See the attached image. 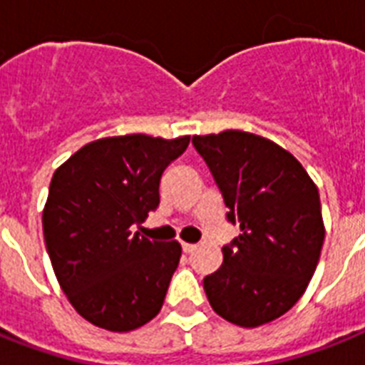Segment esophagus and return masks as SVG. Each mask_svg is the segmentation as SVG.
<instances>
[{
  "label": "esophagus",
  "mask_w": 365,
  "mask_h": 365,
  "mask_svg": "<svg viewBox=\"0 0 365 365\" xmlns=\"http://www.w3.org/2000/svg\"><path fill=\"white\" fill-rule=\"evenodd\" d=\"M183 253H192V251L197 250V244H182Z\"/></svg>",
  "instance_id": "obj_1"
}]
</instances>
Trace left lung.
<instances>
[{"mask_svg": "<svg viewBox=\"0 0 365 365\" xmlns=\"http://www.w3.org/2000/svg\"><path fill=\"white\" fill-rule=\"evenodd\" d=\"M240 234L204 277L225 321L255 328L285 315L306 292L324 244L319 189L292 153L245 131L192 136Z\"/></svg>", "mask_w": 365, "mask_h": 365, "instance_id": "8db88e82", "label": "left lung"}]
</instances>
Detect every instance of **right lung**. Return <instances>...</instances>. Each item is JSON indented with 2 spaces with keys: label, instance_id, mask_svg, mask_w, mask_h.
Masks as SVG:
<instances>
[{
  "label": "right lung",
  "instance_id": "add662e5",
  "mask_svg": "<svg viewBox=\"0 0 365 365\" xmlns=\"http://www.w3.org/2000/svg\"><path fill=\"white\" fill-rule=\"evenodd\" d=\"M187 146L189 136H108L80 148L52 176L44 244L59 287L91 324L131 331L161 311L182 245L131 227L159 206L163 173Z\"/></svg>",
  "mask_w": 365,
  "mask_h": 365
}]
</instances>
